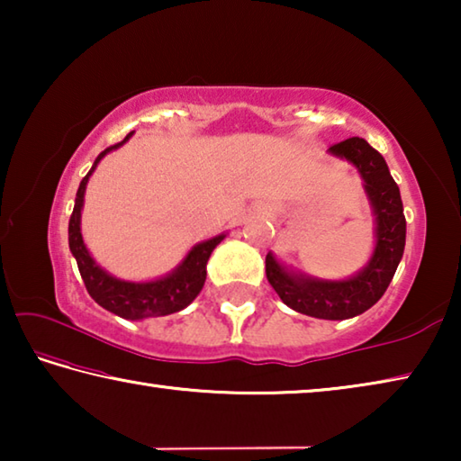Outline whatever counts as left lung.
Segmentation results:
<instances>
[{
	"mask_svg": "<svg viewBox=\"0 0 461 461\" xmlns=\"http://www.w3.org/2000/svg\"><path fill=\"white\" fill-rule=\"evenodd\" d=\"M335 158L348 160L362 176L364 193L374 215V249L366 267L339 280L311 276L267 256V276L286 307L296 313L341 321L368 311L393 280L404 252L407 221L402 213L399 185L386 160L364 138H348L330 148Z\"/></svg>",
	"mask_w": 461,
	"mask_h": 461,
	"instance_id": "obj_1",
	"label": "left lung"
}]
</instances>
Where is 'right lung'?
I'll list each match as a JSON object with an SVG mask.
<instances>
[{"mask_svg": "<svg viewBox=\"0 0 461 461\" xmlns=\"http://www.w3.org/2000/svg\"><path fill=\"white\" fill-rule=\"evenodd\" d=\"M134 131L122 140L120 144L109 146L101 152L93 167L79 185V191H77L75 197V209L71 215V221H68V248H71V254L75 256L77 267H79L81 278L85 286H87V293L91 299L107 311H112L122 319H130V321H140V319L148 317H162L176 313L185 307H189L194 301V296L201 293L203 285H205L207 278V260L212 256L217 244H221L225 233H220L212 240L199 241L194 244L189 252H186L185 258L176 264V267L168 272L165 276L152 278V280H142V283H136V280H123L113 275H109L105 268H101L95 262V258L89 254L87 246L83 241L81 233V212L85 203V189H87L89 176L93 170L104 158L105 154L118 150L131 138Z\"/></svg>", "mask_w": 461, "mask_h": 461, "instance_id": "right-lung-1", "label": "right lung"}]
</instances>
